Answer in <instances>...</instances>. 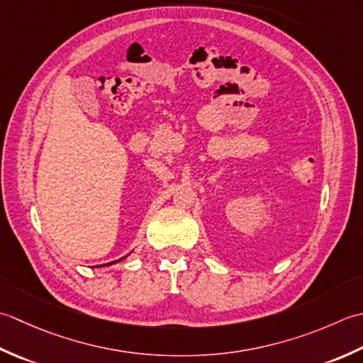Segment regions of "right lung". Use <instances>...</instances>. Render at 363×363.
I'll return each mask as SVG.
<instances>
[{
    "instance_id": "right-lung-1",
    "label": "right lung",
    "mask_w": 363,
    "mask_h": 363,
    "mask_svg": "<svg viewBox=\"0 0 363 363\" xmlns=\"http://www.w3.org/2000/svg\"><path fill=\"white\" fill-rule=\"evenodd\" d=\"M125 257H122V258H119V260H116V262H113V263H117V262H121V260H123ZM113 263H106V264H113Z\"/></svg>"
}]
</instances>
